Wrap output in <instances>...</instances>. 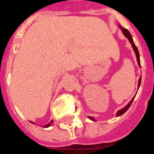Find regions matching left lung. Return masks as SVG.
<instances>
[{
  "label": "left lung",
  "instance_id": "1",
  "mask_svg": "<svg viewBox=\"0 0 154 154\" xmlns=\"http://www.w3.org/2000/svg\"><path fill=\"white\" fill-rule=\"evenodd\" d=\"M119 26V28L122 30V33H123V35L128 39V41H129V42L131 43V45H132V47H133V51H134V52H135V54H136V58H137V64H138V66H139V67H141V64H140V56H139V52H138V50H137V47L135 46V44H134V42H133V37H132V36H131V34H130V32L127 30V29L123 28V27H122L121 26ZM140 84H141V77L139 78V80H138V83H137V88H139V87H140ZM136 96V95H135ZM135 96L133 97V98H132V100L130 101L129 103H128V105H126L125 107H122V109H120V110H118V112H117V113H116V116L117 117H119V116H121V115H122L124 112H125L126 111L128 110V108H129V107L131 106V104H132V103H133V101L134 100V97H135ZM88 118L89 119H91V120H92V121H96L95 118H93V117H91V116H88Z\"/></svg>",
  "mask_w": 154,
  "mask_h": 154
}]
</instances>
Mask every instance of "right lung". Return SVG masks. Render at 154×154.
<instances>
[{
  "label": "right lung",
  "mask_w": 154,
  "mask_h": 154,
  "mask_svg": "<svg viewBox=\"0 0 154 154\" xmlns=\"http://www.w3.org/2000/svg\"><path fill=\"white\" fill-rule=\"evenodd\" d=\"M32 122V123H34L33 122ZM52 123H53V120H51V122H49V123H47V124H46V125H44L43 128H48V127H50V126H51Z\"/></svg>",
  "instance_id": "1"
}]
</instances>
